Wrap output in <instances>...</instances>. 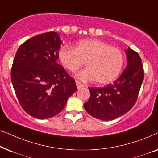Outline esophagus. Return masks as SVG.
Instances as JSON below:
<instances>
[{"label": "esophagus", "mask_w": 158, "mask_h": 158, "mask_svg": "<svg viewBox=\"0 0 158 158\" xmlns=\"http://www.w3.org/2000/svg\"><path fill=\"white\" fill-rule=\"evenodd\" d=\"M75 83H76V86L77 88H81L82 87H84V85L83 84H82L81 83H80L79 81H75Z\"/></svg>", "instance_id": "esophagus-1"}]
</instances>
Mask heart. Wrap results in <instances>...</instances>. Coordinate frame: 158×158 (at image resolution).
Instances as JSON below:
<instances>
[{"label": "heart", "mask_w": 158, "mask_h": 158, "mask_svg": "<svg viewBox=\"0 0 158 158\" xmlns=\"http://www.w3.org/2000/svg\"><path fill=\"white\" fill-rule=\"evenodd\" d=\"M58 59L67 70L75 72L86 63L88 68L77 74L84 81L96 80L100 85L111 83L117 78L124 64V56L119 49L96 39L77 42L74 48L62 46Z\"/></svg>", "instance_id": "b5f03b06"}]
</instances>
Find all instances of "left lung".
I'll return each instance as SVG.
<instances>
[{"mask_svg": "<svg viewBox=\"0 0 158 158\" xmlns=\"http://www.w3.org/2000/svg\"><path fill=\"white\" fill-rule=\"evenodd\" d=\"M127 65L113 84L103 88H88L90 96L84 108L98 119L113 120L127 113L135 104L144 79L139 54L130 47L125 50Z\"/></svg>", "mask_w": 158, "mask_h": 158, "instance_id": "obj_1", "label": "left lung"}]
</instances>
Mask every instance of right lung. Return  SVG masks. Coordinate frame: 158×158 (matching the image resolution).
I'll use <instances>...</instances> for the list:
<instances>
[{"instance_id":"add662e5","label":"right lung","mask_w":158,"mask_h":158,"mask_svg":"<svg viewBox=\"0 0 158 158\" xmlns=\"http://www.w3.org/2000/svg\"><path fill=\"white\" fill-rule=\"evenodd\" d=\"M62 42L54 31L23 42L15 55L11 82L21 107L30 116L45 119L57 115L77 86L57 62Z\"/></svg>"}]
</instances>
